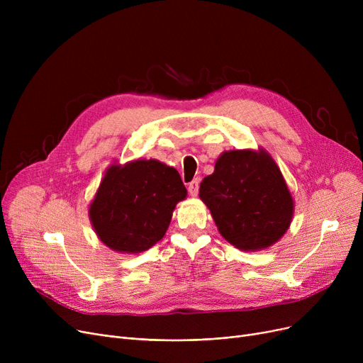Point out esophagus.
Returning a JSON list of instances; mask_svg holds the SVG:
<instances>
[{"label": "esophagus", "mask_w": 363, "mask_h": 363, "mask_svg": "<svg viewBox=\"0 0 363 363\" xmlns=\"http://www.w3.org/2000/svg\"><path fill=\"white\" fill-rule=\"evenodd\" d=\"M199 186H200V179L199 178L193 179L191 182L188 184V193L191 194L193 197H196L199 194Z\"/></svg>", "instance_id": "34e87169"}]
</instances>
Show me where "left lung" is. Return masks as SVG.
I'll list each match as a JSON object with an SVG mask.
<instances>
[{
	"mask_svg": "<svg viewBox=\"0 0 363 363\" xmlns=\"http://www.w3.org/2000/svg\"><path fill=\"white\" fill-rule=\"evenodd\" d=\"M200 199L220 235L240 250L275 244L290 228L294 201L275 160L263 148L223 151L200 184Z\"/></svg>",
	"mask_w": 363,
	"mask_h": 363,
	"instance_id": "left-lung-1",
	"label": "left lung"
}]
</instances>
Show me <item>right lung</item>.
I'll use <instances>...</instances> for the list:
<instances>
[{
    "instance_id": "obj_1",
    "label": "right lung",
    "mask_w": 363,
    "mask_h": 363,
    "mask_svg": "<svg viewBox=\"0 0 363 363\" xmlns=\"http://www.w3.org/2000/svg\"><path fill=\"white\" fill-rule=\"evenodd\" d=\"M185 197L175 167L155 159L111 164L89 204V219L108 249L141 253L163 238L177 203Z\"/></svg>"
}]
</instances>
